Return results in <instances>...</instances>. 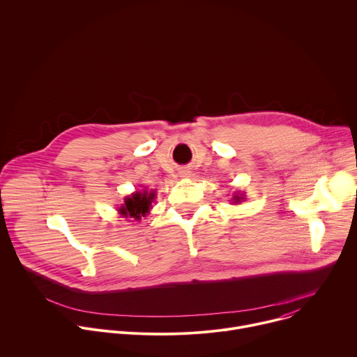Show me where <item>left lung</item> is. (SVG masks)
Masks as SVG:
<instances>
[{"label": "left lung", "instance_id": "1", "mask_svg": "<svg viewBox=\"0 0 357 357\" xmlns=\"http://www.w3.org/2000/svg\"><path fill=\"white\" fill-rule=\"evenodd\" d=\"M240 199H241V197H238V195H236V196H234V197H233V200H234V203H237V202H240Z\"/></svg>", "mask_w": 357, "mask_h": 357}]
</instances>
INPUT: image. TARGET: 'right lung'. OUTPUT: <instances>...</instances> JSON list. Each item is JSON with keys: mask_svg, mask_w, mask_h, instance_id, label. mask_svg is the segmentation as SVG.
<instances>
[{"mask_svg": "<svg viewBox=\"0 0 357 357\" xmlns=\"http://www.w3.org/2000/svg\"><path fill=\"white\" fill-rule=\"evenodd\" d=\"M155 193L154 192H135L131 197H127L124 205L120 209V213L126 218H134L135 220H139L141 216H145L149 212L151 203L154 200Z\"/></svg>", "mask_w": 357, "mask_h": 357, "instance_id": "1", "label": "right lung"}]
</instances>
